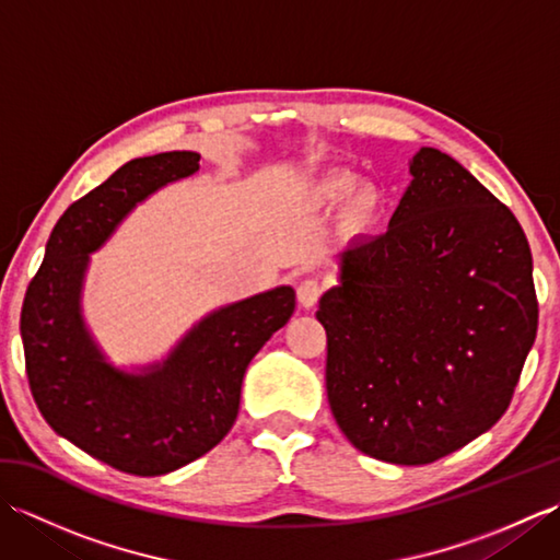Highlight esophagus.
I'll use <instances>...</instances> for the list:
<instances>
[{"label": "esophagus", "mask_w": 560, "mask_h": 560, "mask_svg": "<svg viewBox=\"0 0 560 560\" xmlns=\"http://www.w3.org/2000/svg\"><path fill=\"white\" fill-rule=\"evenodd\" d=\"M319 295H323V283H319L317 279H305L299 283V303L303 307L317 305Z\"/></svg>", "instance_id": "34e87169"}]
</instances>
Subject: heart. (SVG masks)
<instances>
[{"instance_id": "b5f03b06", "label": "heart", "mask_w": 560, "mask_h": 560, "mask_svg": "<svg viewBox=\"0 0 560 560\" xmlns=\"http://www.w3.org/2000/svg\"><path fill=\"white\" fill-rule=\"evenodd\" d=\"M355 189V180L347 173H335V175H327L323 177L315 185V197L319 201H325V205H337V201L349 199L351 192ZM380 209V197L373 192V189H363L353 197V213L359 217L361 221H371Z\"/></svg>"}]
</instances>
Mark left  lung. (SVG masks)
<instances>
[{"instance_id":"8db88e82","label":"left lung","mask_w":560,"mask_h":560,"mask_svg":"<svg viewBox=\"0 0 560 560\" xmlns=\"http://www.w3.org/2000/svg\"><path fill=\"white\" fill-rule=\"evenodd\" d=\"M377 237L319 299L327 399L349 443L392 464L450 455L505 413L537 337L525 231L477 177L423 147Z\"/></svg>"}]
</instances>
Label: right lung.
I'll list each match as a JSON object with an SVG mask.
<instances>
[{
  "instance_id": "right-lung-1",
  "label": "right lung",
  "mask_w": 560,
  "mask_h": 560,
  "mask_svg": "<svg viewBox=\"0 0 560 560\" xmlns=\"http://www.w3.org/2000/svg\"><path fill=\"white\" fill-rule=\"evenodd\" d=\"M199 171V153L165 151L125 163L74 201L50 233L21 307L33 399L57 435L135 477H161L217 447L241 407L249 361L295 311L277 287L199 319L163 361L135 371L108 361L83 319L91 253L137 205Z\"/></svg>"
}]
</instances>
